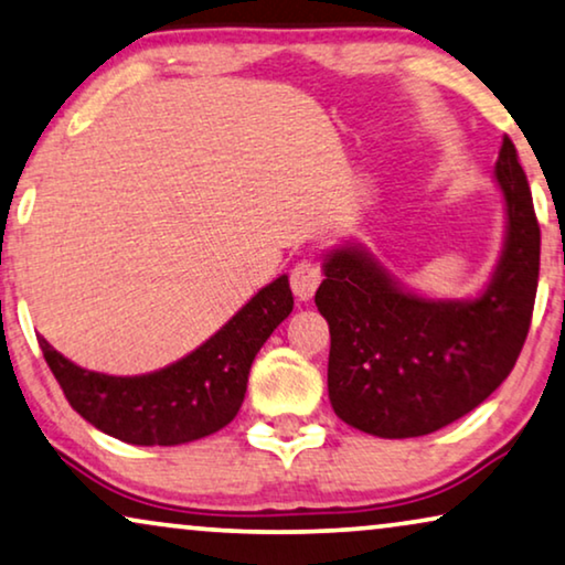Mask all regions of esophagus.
Instances as JSON below:
<instances>
[{
  "label": "esophagus",
  "instance_id": "1",
  "mask_svg": "<svg viewBox=\"0 0 565 565\" xmlns=\"http://www.w3.org/2000/svg\"><path fill=\"white\" fill-rule=\"evenodd\" d=\"M321 280H323V269L319 262L313 259H300L290 273V288L300 300H311Z\"/></svg>",
  "mask_w": 565,
  "mask_h": 565
}]
</instances>
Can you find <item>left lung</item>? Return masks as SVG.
I'll return each mask as SVG.
<instances>
[{
  "mask_svg": "<svg viewBox=\"0 0 565 565\" xmlns=\"http://www.w3.org/2000/svg\"><path fill=\"white\" fill-rule=\"evenodd\" d=\"M497 182L507 242L473 300L412 296L362 246L323 262L316 306L331 334L329 398L350 427L385 439L429 435L473 412L512 373L535 308L540 223L509 136Z\"/></svg>",
  "mask_w": 565,
  "mask_h": 565,
  "instance_id": "left-lung-1",
  "label": "left lung"
}]
</instances>
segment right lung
Masks as SVG:
<instances>
[{
  "instance_id": "obj_1",
  "label": "right lung",
  "mask_w": 565,
  "mask_h": 565,
  "mask_svg": "<svg viewBox=\"0 0 565 565\" xmlns=\"http://www.w3.org/2000/svg\"><path fill=\"white\" fill-rule=\"evenodd\" d=\"M288 275L262 288L218 334L159 373L115 377L84 370L38 334L43 358L76 414L128 445H184L226 427L242 408L259 347L288 319Z\"/></svg>"
}]
</instances>
